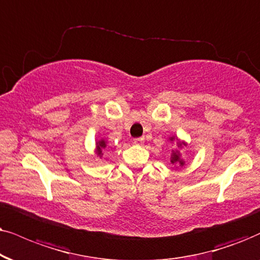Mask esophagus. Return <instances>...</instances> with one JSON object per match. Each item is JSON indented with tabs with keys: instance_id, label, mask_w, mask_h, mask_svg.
<instances>
[{
	"instance_id": "esophagus-1",
	"label": "esophagus",
	"mask_w": 260,
	"mask_h": 260,
	"mask_svg": "<svg viewBox=\"0 0 260 260\" xmlns=\"http://www.w3.org/2000/svg\"><path fill=\"white\" fill-rule=\"evenodd\" d=\"M133 144H136V145H144V138H136V139H133Z\"/></svg>"
}]
</instances>
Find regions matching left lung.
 <instances>
[{
  "instance_id": "8db88e82",
  "label": "left lung",
  "mask_w": 260,
  "mask_h": 260,
  "mask_svg": "<svg viewBox=\"0 0 260 260\" xmlns=\"http://www.w3.org/2000/svg\"><path fill=\"white\" fill-rule=\"evenodd\" d=\"M173 140H175V137L170 138V141H173ZM176 140H179V139L176 138ZM182 145H186V144L177 141V147H181ZM170 162H172L173 164H177V166H181V167L183 166V164H185V160L181 159V156H180V152L177 150L173 151L172 157H170Z\"/></svg>"
}]
</instances>
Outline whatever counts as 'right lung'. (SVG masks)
<instances>
[{"label": "right lung", "mask_w": 260, "mask_h": 260, "mask_svg": "<svg viewBox=\"0 0 260 260\" xmlns=\"http://www.w3.org/2000/svg\"><path fill=\"white\" fill-rule=\"evenodd\" d=\"M106 147H107V141L106 140H104V139L98 140L97 143H96V153H97V156H100V157L103 156V150L106 149Z\"/></svg>", "instance_id": "1"}]
</instances>
